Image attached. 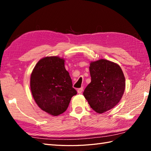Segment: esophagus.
Listing matches in <instances>:
<instances>
[{
    "mask_svg": "<svg viewBox=\"0 0 151 151\" xmlns=\"http://www.w3.org/2000/svg\"><path fill=\"white\" fill-rule=\"evenodd\" d=\"M83 91H84V89H83V88H79V89H78V90H77L78 93H82L83 92Z\"/></svg>",
    "mask_w": 151,
    "mask_h": 151,
    "instance_id": "1",
    "label": "esophagus"
}]
</instances>
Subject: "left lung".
<instances>
[{"label":"left lung","instance_id":"8db88e82","mask_svg":"<svg viewBox=\"0 0 151 151\" xmlns=\"http://www.w3.org/2000/svg\"><path fill=\"white\" fill-rule=\"evenodd\" d=\"M89 72L91 82L83 94L93 110L104 113L116 106L123 97L124 76L119 65L103 59L91 62Z\"/></svg>","mask_w":151,"mask_h":151}]
</instances>
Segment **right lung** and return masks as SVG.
<instances>
[{"label": "right lung", "mask_w": 151, "mask_h": 151, "mask_svg": "<svg viewBox=\"0 0 151 151\" xmlns=\"http://www.w3.org/2000/svg\"><path fill=\"white\" fill-rule=\"evenodd\" d=\"M33 97L41 110L54 116L63 114L77 92L64 66V60L45 57L35 66L30 77Z\"/></svg>", "instance_id": "right-lung-1"}]
</instances>
